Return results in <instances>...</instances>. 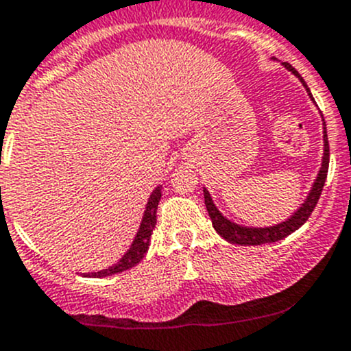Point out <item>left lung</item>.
<instances>
[{"instance_id":"8db88e82","label":"left lung","mask_w":351,"mask_h":351,"mask_svg":"<svg viewBox=\"0 0 351 351\" xmlns=\"http://www.w3.org/2000/svg\"><path fill=\"white\" fill-rule=\"evenodd\" d=\"M286 69L291 73H295L296 77L302 81V84L305 86L306 93L312 98V93H310L308 86L305 84L303 77L293 69L289 63H282ZM313 99V98H312ZM324 120V119H322ZM328 169H329V141H328V131H326V122H324V156H322V165H320L319 173H317V179L313 182L312 189H310L308 196H306L305 203L289 217L288 220L281 223H276V226H270V228H245V226H239V223L231 222L229 219L222 215L219 212L215 205H213V199L210 196V193L203 188V196H205V205L206 210H208V215L212 219L213 229L222 236L226 241L234 243V245L241 246H256V245H265V243H276L279 239H285L286 236H289L291 232H295L296 229H300L303 223L308 220V217L312 215L313 208H315L317 202L320 198V193H322L324 182H326V178H328Z\"/></svg>"}]
</instances>
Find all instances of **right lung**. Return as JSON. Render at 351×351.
<instances>
[{
    "label": "right lung",
    "instance_id": "right-lung-1",
    "mask_svg": "<svg viewBox=\"0 0 351 351\" xmlns=\"http://www.w3.org/2000/svg\"><path fill=\"white\" fill-rule=\"evenodd\" d=\"M160 198H162V186L155 188V191L149 196L148 203H146L145 215H143L141 220V226H139L138 229V234H136L134 241H132L131 248L125 252V255H123L115 265L108 267V269H103L91 274H82L84 278H108V276L123 272V270L131 269V267L138 265V263L141 262L145 253L148 252L149 238H152V232L156 226V208H158Z\"/></svg>",
    "mask_w": 351,
    "mask_h": 351
}]
</instances>
